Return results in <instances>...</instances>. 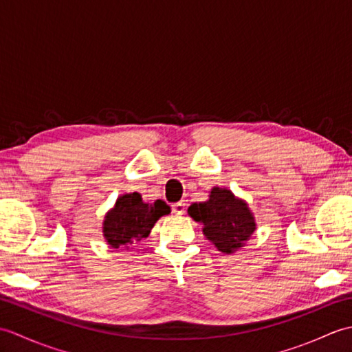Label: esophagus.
I'll use <instances>...</instances> for the list:
<instances>
[{"label":"esophagus","instance_id":"1","mask_svg":"<svg viewBox=\"0 0 352 352\" xmlns=\"http://www.w3.org/2000/svg\"><path fill=\"white\" fill-rule=\"evenodd\" d=\"M186 210V204L183 203V201H180V203H175L172 204V213L175 214H183Z\"/></svg>","mask_w":352,"mask_h":352}]
</instances>
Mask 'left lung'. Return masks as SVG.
Wrapping results in <instances>:
<instances>
[{"label": "left lung", "instance_id": "left-lung-1", "mask_svg": "<svg viewBox=\"0 0 352 352\" xmlns=\"http://www.w3.org/2000/svg\"><path fill=\"white\" fill-rule=\"evenodd\" d=\"M188 213L203 223V233L221 252L233 254L248 241L256 230V221L245 201L233 192L213 188L204 203H193Z\"/></svg>", "mask_w": 352, "mask_h": 352}]
</instances>
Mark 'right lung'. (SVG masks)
Segmentation results:
<instances>
[{
  "instance_id": "1",
  "label": "right lung",
  "mask_w": 352,
  "mask_h": 352,
  "mask_svg": "<svg viewBox=\"0 0 352 352\" xmlns=\"http://www.w3.org/2000/svg\"><path fill=\"white\" fill-rule=\"evenodd\" d=\"M169 212V206L162 199L146 204L142 201L140 193H125L106 214L102 223L104 237L111 248L136 243L148 237L154 223Z\"/></svg>"
}]
</instances>
